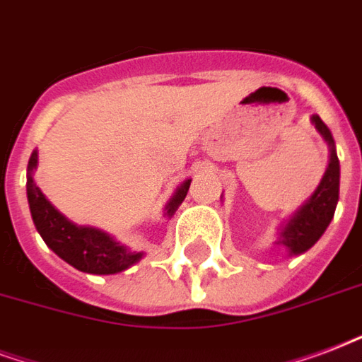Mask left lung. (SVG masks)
<instances>
[{"label":"left lung","mask_w":362,"mask_h":362,"mask_svg":"<svg viewBox=\"0 0 362 362\" xmlns=\"http://www.w3.org/2000/svg\"><path fill=\"white\" fill-rule=\"evenodd\" d=\"M313 124L330 145V164L313 197L307 200L305 206L282 229L279 243L288 246L292 254H303L322 236L326 227L332 221L339 197V160L334 148L332 133L319 116H313Z\"/></svg>","instance_id":"left-lung-1"}]
</instances>
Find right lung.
<instances>
[{
  "instance_id": "right-lung-1",
  "label": "right lung",
  "mask_w": 362,
  "mask_h": 362,
  "mask_svg": "<svg viewBox=\"0 0 362 362\" xmlns=\"http://www.w3.org/2000/svg\"><path fill=\"white\" fill-rule=\"evenodd\" d=\"M36 164L37 152H32L28 162L26 192H28V204L34 225L49 248L53 250L61 259L83 273L114 274L139 262L143 254H135L126 246L112 240L103 230L93 229V227H78L74 223L68 221L62 214H59L47 198L43 197V192L37 189L32 179V170L36 168ZM189 187H191V179H187L177 189L175 197L170 200L168 208H165L168 216L177 210V206L183 202L189 192Z\"/></svg>"
}]
</instances>
